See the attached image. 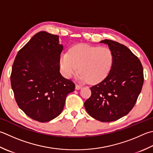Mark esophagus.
<instances>
[{
  "label": "esophagus",
  "instance_id": "obj_1",
  "mask_svg": "<svg viewBox=\"0 0 153 153\" xmlns=\"http://www.w3.org/2000/svg\"><path fill=\"white\" fill-rule=\"evenodd\" d=\"M82 88V87L81 86V85H77V84L76 85V89H77V90H79V89H80Z\"/></svg>",
  "mask_w": 153,
  "mask_h": 153
}]
</instances>
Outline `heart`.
Instances as JSON below:
<instances>
[{"instance_id":"heart-1","label":"heart","mask_w":153,"mask_h":153,"mask_svg":"<svg viewBox=\"0 0 153 153\" xmlns=\"http://www.w3.org/2000/svg\"><path fill=\"white\" fill-rule=\"evenodd\" d=\"M113 62V53L108 48L78 44L71 48L69 53H62L59 64L62 74L68 78L76 74L79 67L82 82L97 83L107 76Z\"/></svg>"}]
</instances>
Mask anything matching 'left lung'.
I'll use <instances>...</instances> for the list:
<instances>
[{
  "instance_id": "1",
  "label": "left lung",
  "mask_w": 153,
  "mask_h": 153,
  "mask_svg": "<svg viewBox=\"0 0 153 153\" xmlns=\"http://www.w3.org/2000/svg\"><path fill=\"white\" fill-rule=\"evenodd\" d=\"M108 45L113 56L110 72L102 82L92 86L91 95L84 106L88 114L101 122L116 121L133 109L144 82L143 68L139 58L117 42H100Z\"/></svg>"
}]
</instances>
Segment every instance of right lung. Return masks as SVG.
Instances as JSON below:
<instances>
[{
    "instance_id": "add662e5",
    "label": "right lung",
    "mask_w": 153,
    "mask_h": 153,
    "mask_svg": "<svg viewBox=\"0 0 153 153\" xmlns=\"http://www.w3.org/2000/svg\"><path fill=\"white\" fill-rule=\"evenodd\" d=\"M62 50L59 36L41 31L15 58L10 76L15 100L34 120L45 123L57 117L68 94L74 91V83L59 73Z\"/></svg>"
}]
</instances>
